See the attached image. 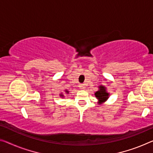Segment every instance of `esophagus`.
<instances>
[{
  "label": "esophagus",
  "instance_id": "esophagus-1",
  "mask_svg": "<svg viewBox=\"0 0 153 153\" xmlns=\"http://www.w3.org/2000/svg\"><path fill=\"white\" fill-rule=\"evenodd\" d=\"M80 89L82 90L85 89V86H84V84H80Z\"/></svg>",
  "mask_w": 153,
  "mask_h": 153
}]
</instances>
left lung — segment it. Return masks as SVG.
Returning a JSON list of instances; mask_svg holds the SVG:
<instances>
[{
	"label": "left lung",
	"instance_id": "1",
	"mask_svg": "<svg viewBox=\"0 0 153 153\" xmlns=\"http://www.w3.org/2000/svg\"><path fill=\"white\" fill-rule=\"evenodd\" d=\"M99 90L94 93V95L99 100V103H102L107 100L109 97V93L106 91V88L104 86H99Z\"/></svg>",
	"mask_w": 153,
	"mask_h": 153
}]
</instances>
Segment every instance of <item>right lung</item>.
<instances>
[{"label":"right lung","mask_w":153,"mask_h":153,"mask_svg":"<svg viewBox=\"0 0 153 153\" xmlns=\"http://www.w3.org/2000/svg\"><path fill=\"white\" fill-rule=\"evenodd\" d=\"M65 93H66L67 94H68V93H69V91H67V90H65ZM60 94V97H64V95H63V94Z\"/></svg>","instance_id":"1"}]
</instances>
